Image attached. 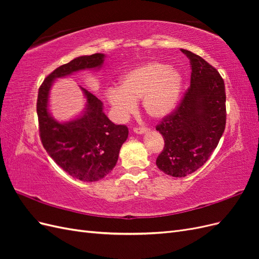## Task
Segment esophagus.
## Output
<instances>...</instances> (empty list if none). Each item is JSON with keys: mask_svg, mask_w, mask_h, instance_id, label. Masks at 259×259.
I'll use <instances>...</instances> for the list:
<instances>
[{"mask_svg": "<svg viewBox=\"0 0 259 259\" xmlns=\"http://www.w3.org/2000/svg\"><path fill=\"white\" fill-rule=\"evenodd\" d=\"M134 132L136 134H143V133L148 132L147 127H134Z\"/></svg>", "mask_w": 259, "mask_h": 259, "instance_id": "obj_1", "label": "esophagus"}]
</instances>
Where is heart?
<instances>
[{
  "label": "heart",
  "mask_w": 259,
  "mask_h": 259,
  "mask_svg": "<svg viewBox=\"0 0 259 259\" xmlns=\"http://www.w3.org/2000/svg\"><path fill=\"white\" fill-rule=\"evenodd\" d=\"M182 84L176 69L151 61L125 73L120 88L114 86L107 91V98L119 121L126 120L135 111L136 100L140 98L149 115L163 117L176 107Z\"/></svg>",
  "instance_id": "heart-1"
}]
</instances>
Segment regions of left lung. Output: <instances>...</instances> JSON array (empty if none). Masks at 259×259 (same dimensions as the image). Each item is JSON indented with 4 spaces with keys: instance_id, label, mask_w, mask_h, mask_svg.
<instances>
[{
    "instance_id": "obj_1",
    "label": "left lung",
    "mask_w": 259,
    "mask_h": 259,
    "mask_svg": "<svg viewBox=\"0 0 259 259\" xmlns=\"http://www.w3.org/2000/svg\"><path fill=\"white\" fill-rule=\"evenodd\" d=\"M190 86L174 111L156 125L164 148L156 166L173 177H185L199 169L216 149L226 127L225 83L217 70L190 51Z\"/></svg>"
}]
</instances>
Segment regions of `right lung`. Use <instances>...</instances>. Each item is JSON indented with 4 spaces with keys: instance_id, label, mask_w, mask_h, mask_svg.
Returning a JSON list of instances; mask_svg holds the SVG:
<instances>
[{
    "instance_id": "right-lung-1",
    "label": "right lung",
    "mask_w": 259,
    "mask_h": 259,
    "mask_svg": "<svg viewBox=\"0 0 259 259\" xmlns=\"http://www.w3.org/2000/svg\"><path fill=\"white\" fill-rule=\"evenodd\" d=\"M104 54L81 56L55 69L38 89L36 112L44 149L65 171L82 182H97L115 166L122 145L128 136L126 125H115L103 112V103L82 88L86 97L84 114L59 123L48 110L52 82L84 69L101 67Z\"/></svg>"
}]
</instances>
